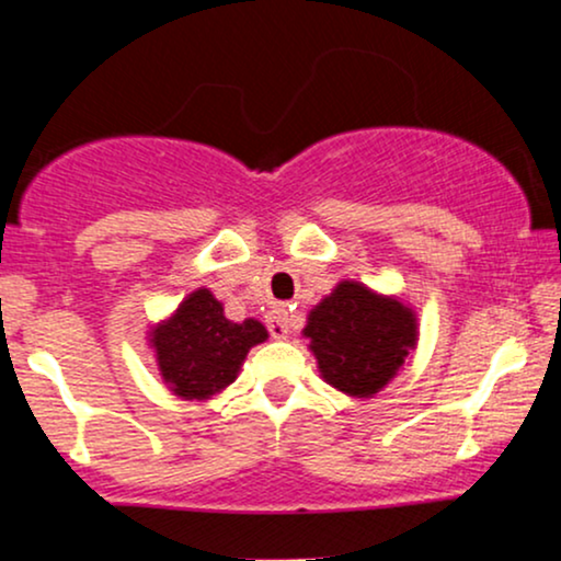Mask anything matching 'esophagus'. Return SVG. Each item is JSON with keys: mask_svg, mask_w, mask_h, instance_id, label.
<instances>
[{"mask_svg": "<svg viewBox=\"0 0 561 561\" xmlns=\"http://www.w3.org/2000/svg\"><path fill=\"white\" fill-rule=\"evenodd\" d=\"M268 332H272L274 340H285L289 334V311L287 308H274L272 313L266 317Z\"/></svg>", "mask_w": 561, "mask_h": 561, "instance_id": "34e87169", "label": "esophagus"}]
</instances>
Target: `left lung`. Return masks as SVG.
<instances>
[{
	"instance_id": "left-lung-1",
	"label": "left lung",
	"mask_w": 561,
	"mask_h": 561,
	"mask_svg": "<svg viewBox=\"0 0 561 561\" xmlns=\"http://www.w3.org/2000/svg\"><path fill=\"white\" fill-rule=\"evenodd\" d=\"M302 334L311 337L321 377L332 388L371 398L416 345V319L396 298H382L358 282H340L313 308Z\"/></svg>"
}]
</instances>
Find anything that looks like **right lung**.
I'll return each mask as SVG.
<instances>
[{"instance_id": "obj_1", "label": "right lung", "mask_w": 561, "mask_h": 561, "mask_svg": "<svg viewBox=\"0 0 561 561\" xmlns=\"http://www.w3.org/2000/svg\"><path fill=\"white\" fill-rule=\"evenodd\" d=\"M266 337L261 321L237 324L224 317V306L210 289L192 293L169 321L152 330L160 375L186 401H203L234 382L250 347Z\"/></svg>"}]
</instances>
